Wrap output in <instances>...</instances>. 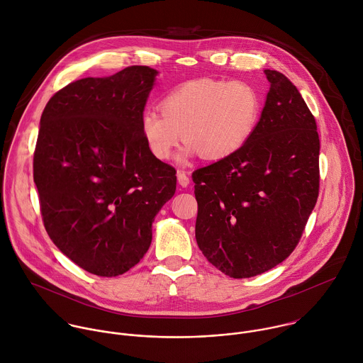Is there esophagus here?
Listing matches in <instances>:
<instances>
[{
    "mask_svg": "<svg viewBox=\"0 0 363 363\" xmlns=\"http://www.w3.org/2000/svg\"><path fill=\"white\" fill-rule=\"evenodd\" d=\"M177 177H178V182H179L181 186H188L189 185V177L185 171H178Z\"/></svg>",
    "mask_w": 363,
    "mask_h": 363,
    "instance_id": "obj_1",
    "label": "esophagus"
}]
</instances>
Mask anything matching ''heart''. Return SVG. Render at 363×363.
<instances>
[{"label": "heart", "instance_id": "b5f03b06", "mask_svg": "<svg viewBox=\"0 0 363 363\" xmlns=\"http://www.w3.org/2000/svg\"><path fill=\"white\" fill-rule=\"evenodd\" d=\"M160 111L148 108L140 120L150 152L167 161L184 140L185 155L223 161L238 154L255 134L263 110L259 90L245 80L198 79L168 91Z\"/></svg>", "mask_w": 363, "mask_h": 363}]
</instances>
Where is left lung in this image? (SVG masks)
Instances as JSON below:
<instances>
[{
	"instance_id": "8db88e82",
	"label": "left lung",
	"mask_w": 363,
	"mask_h": 363,
	"mask_svg": "<svg viewBox=\"0 0 363 363\" xmlns=\"http://www.w3.org/2000/svg\"><path fill=\"white\" fill-rule=\"evenodd\" d=\"M270 82L259 125L233 157L194 171L196 243L233 279L262 274L298 245L320 192L317 123L280 72Z\"/></svg>"
}]
</instances>
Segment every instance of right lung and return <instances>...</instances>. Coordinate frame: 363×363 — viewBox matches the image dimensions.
I'll list each match as a JSON object with an SVG mask.
<instances>
[{
  "instance_id": "right-lung-1",
  "label": "right lung",
  "mask_w": 363,
  "mask_h": 363,
  "mask_svg": "<svg viewBox=\"0 0 363 363\" xmlns=\"http://www.w3.org/2000/svg\"><path fill=\"white\" fill-rule=\"evenodd\" d=\"M157 70L128 66L56 91L40 116L33 182L45 229L83 270L116 277L147 253L155 215L177 189L140 120Z\"/></svg>"
}]
</instances>
